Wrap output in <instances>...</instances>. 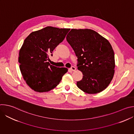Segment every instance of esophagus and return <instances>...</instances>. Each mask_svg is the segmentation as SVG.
Segmentation results:
<instances>
[{"label":"esophagus","instance_id":"34e87169","mask_svg":"<svg viewBox=\"0 0 134 134\" xmlns=\"http://www.w3.org/2000/svg\"><path fill=\"white\" fill-rule=\"evenodd\" d=\"M70 69L71 71H75V70H76V68H75V67H74V66H72V67L70 68Z\"/></svg>","mask_w":134,"mask_h":134}]
</instances>
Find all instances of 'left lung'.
<instances>
[{"mask_svg":"<svg viewBox=\"0 0 134 134\" xmlns=\"http://www.w3.org/2000/svg\"><path fill=\"white\" fill-rule=\"evenodd\" d=\"M66 40L77 57V69L83 79L77 82V87L88 94L104 90L114 74L115 60L109 41L91 29H71Z\"/></svg>","mask_w":134,"mask_h":134,"instance_id":"8db88e82","label":"left lung"}]
</instances>
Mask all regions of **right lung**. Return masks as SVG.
<instances>
[{"label":"right lung","mask_w":134,"mask_h":134,"mask_svg":"<svg viewBox=\"0 0 134 134\" xmlns=\"http://www.w3.org/2000/svg\"><path fill=\"white\" fill-rule=\"evenodd\" d=\"M69 30L47 26L32 32L25 39L19 52L18 62L24 81L34 91H51L59 84L67 72V68L57 67L48 61Z\"/></svg>","instance_id":"right-lung-1"}]
</instances>
